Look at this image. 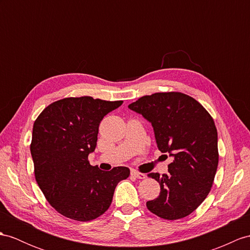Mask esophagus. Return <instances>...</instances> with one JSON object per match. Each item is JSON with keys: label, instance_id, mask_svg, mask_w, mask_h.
Masks as SVG:
<instances>
[{"label": "esophagus", "instance_id": "esophagus-1", "mask_svg": "<svg viewBox=\"0 0 250 250\" xmlns=\"http://www.w3.org/2000/svg\"><path fill=\"white\" fill-rule=\"evenodd\" d=\"M131 176H133V177H136L138 179H144V178H146V175L145 174L137 172V171H132L131 172Z\"/></svg>", "mask_w": 250, "mask_h": 250}]
</instances>
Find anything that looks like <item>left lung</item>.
Here are the masks:
<instances>
[{"label":"left lung","mask_w":250,"mask_h":250,"mask_svg":"<svg viewBox=\"0 0 250 250\" xmlns=\"http://www.w3.org/2000/svg\"><path fill=\"white\" fill-rule=\"evenodd\" d=\"M154 127L158 148L174 157L168 174L149 173L160 185L147 209L164 220L184 218L211 191L218 164L217 130L202 104L181 92L144 95L128 106Z\"/></svg>","instance_id":"left-lung-1"}]
</instances>
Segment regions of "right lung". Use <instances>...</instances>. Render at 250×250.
<instances>
[{
    "label": "right lung",
    "instance_id": "add662e5",
    "mask_svg": "<svg viewBox=\"0 0 250 250\" xmlns=\"http://www.w3.org/2000/svg\"><path fill=\"white\" fill-rule=\"evenodd\" d=\"M122 104L91 96L65 97L36 119L30 143L35 178L62 215L79 222L95 220L110 207L115 187L129 176L128 167L105 172L88 160L101 121Z\"/></svg>",
    "mask_w": 250,
    "mask_h": 250
}]
</instances>
